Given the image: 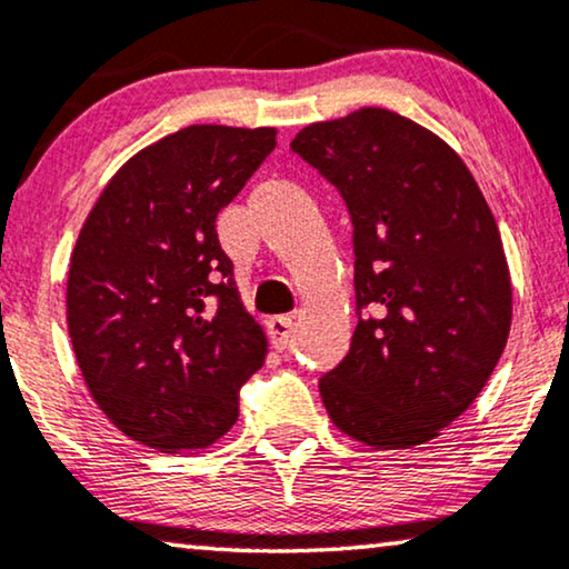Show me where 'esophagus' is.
Masks as SVG:
<instances>
[{"label": "esophagus", "mask_w": 569, "mask_h": 569, "mask_svg": "<svg viewBox=\"0 0 569 569\" xmlns=\"http://www.w3.org/2000/svg\"><path fill=\"white\" fill-rule=\"evenodd\" d=\"M267 329H269L271 347L279 349V352L290 347L292 333H295V323H292L290 316H274V318H269Z\"/></svg>", "instance_id": "esophagus-1"}]
</instances>
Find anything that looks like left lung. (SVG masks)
<instances>
[{"instance_id": "left-lung-1", "label": "left lung", "mask_w": 569, "mask_h": 569, "mask_svg": "<svg viewBox=\"0 0 569 569\" xmlns=\"http://www.w3.org/2000/svg\"><path fill=\"white\" fill-rule=\"evenodd\" d=\"M290 147L337 186L355 228L360 321L318 380L323 407L370 448L422 446L471 407L508 345L492 209L453 147L388 108L310 123Z\"/></svg>"}]
</instances>
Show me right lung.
<instances>
[{"mask_svg": "<svg viewBox=\"0 0 569 569\" xmlns=\"http://www.w3.org/2000/svg\"><path fill=\"white\" fill-rule=\"evenodd\" d=\"M274 147L271 127L193 123L123 162L82 224L69 337L100 411L142 446H212L263 365L214 222Z\"/></svg>", "mask_w": 569, "mask_h": 569, "instance_id": "1", "label": "right lung"}]
</instances>
